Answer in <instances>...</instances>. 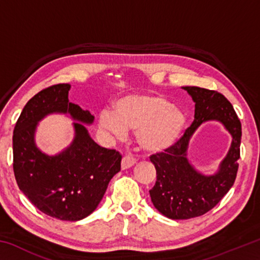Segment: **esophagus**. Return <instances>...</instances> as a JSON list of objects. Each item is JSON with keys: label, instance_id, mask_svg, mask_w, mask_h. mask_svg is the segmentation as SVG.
Returning <instances> with one entry per match:
<instances>
[{"label": "esophagus", "instance_id": "obj_1", "mask_svg": "<svg viewBox=\"0 0 260 260\" xmlns=\"http://www.w3.org/2000/svg\"><path fill=\"white\" fill-rule=\"evenodd\" d=\"M135 162H136V159H135L134 157H132V156L122 157V159H121V170L129 169V167L133 166Z\"/></svg>", "mask_w": 260, "mask_h": 260}]
</instances>
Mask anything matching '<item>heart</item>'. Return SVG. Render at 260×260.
Instances as JSON below:
<instances>
[{
  "label": "heart",
  "instance_id": "b5f03b06",
  "mask_svg": "<svg viewBox=\"0 0 260 260\" xmlns=\"http://www.w3.org/2000/svg\"><path fill=\"white\" fill-rule=\"evenodd\" d=\"M113 112L101 111L99 127L116 139H124L127 129L135 131L139 146L149 153L172 148L186 126V114L164 96L132 94L113 103Z\"/></svg>",
  "mask_w": 260,
  "mask_h": 260
}]
</instances>
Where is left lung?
<instances>
[{"mask_svg":"<svg viewBox=\"0 0 260 260\" xmlns=\"http://www.w3.org/2000/svg\"><path fill=\"white\" fill-rule=\"evenodd\" d=\"M195 102L193 121L177 143L150 156L157 180L150 192L155 208L174 220L190 219L209 212L232 188L239 170L242 128L239 117L225 96L201 87H182ZM221 122L232 135L231 148L217 173L205 176L187 159L188 141L205 121Z\"/></svg>","mask_w":260,"mask_h":260,"instance_id":"1","label":"left lung"}]
</instances>
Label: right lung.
Here are the masks:
<instances>
[{
    "label": "right lung",
    "mask_w": 260,
    "mask_h": 260,
    "mask_svg": "<svg viewBox=\"0 0 260 260\" xmlns=\"http://www.w3.org/2000/svg\"><path fill=\"white\" fill-rule=\"evenodd\" d=\"M70 88L69 83L50 86L26 103L12 136L14 172L35 208L52 218L78 221L98 208L110 180L120 171L121 155L90 138L83 124H93L94 116L69 102ZM51 113L69 114L76 120L72 144L54 156L35 143L38 121Z\"/></svg>",
    "instance_id": "add662e5"
}]
</instances>
